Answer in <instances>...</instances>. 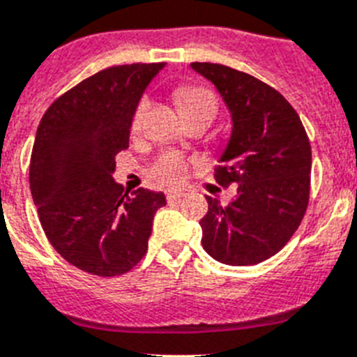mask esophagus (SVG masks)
<instances>
[{"label": "esophagus", "mask_w": 357, "mask_h": 357, "mask_svg": "<svg viewBox=\"0 0 357 357\" xmlns=\"http://www.w3.org/2000/svg\"><path fill=\"white\" fill-rule=\"evenodd\" d=\"M181 197H182V193H178V191H169V193H167V202H176V200H181Z\"/></svg>", "instance_id": "34e87169"}]
</instances>
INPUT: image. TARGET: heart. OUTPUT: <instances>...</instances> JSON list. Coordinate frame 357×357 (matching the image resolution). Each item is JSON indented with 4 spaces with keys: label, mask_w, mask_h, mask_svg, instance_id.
Returning a JSON list of instances; mask_svg holds the SVG:
<instances>
[{
    "label": "heart",
    "mask_w": 357,
    "mask_h": 357,
    "mask_svg": "<svg viewBox=\"0 0 357 357\" xmlns=\"http://www.w3.org/2000/svg\"><path fill=\"white\" fill-rule=\"evenodd\" d=\"M176 96H178V104H181L184 114L206 113L210 114L211 119H215V114H217V98H215V94L211 91L204 89V87H182V89H178ZM147 109H149V98L142 96V98L138 100L135 113H132V131H138V129L142 128ZM188 169H190V162L185 160L184 157H181L178 153H164L149 167V176L157 184L166 185V188H176V185H181L184 182Z\"/></svg>",
    "instance_id": "obj_1"
}]
</instances>
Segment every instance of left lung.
<instances>
[{
    "label": "left lung",
    "instance_id": "8db88e82",
    "mask_svg": "<svg viewBox=\"0 0 357 357\" xmlns=\"http://www.w3.org/2000/svg\"><path fill=\"white\" fill-rule=\"evenodd\" d=\"M190 67L215 85L228 109L231 131L215 181L237 184L228 206L206 197L202 248L229 266L263 263L301 225L310 193V142L301 119L273 87L219 63Z\"/></svg>",
    "mask_w": 357,
    "mask_h": 357
}]
</instances>
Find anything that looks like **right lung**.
<instances>
[{
	"label": "right lung",
	"mask_w": 357,
	"mask_h": 357,
	"mask_svg": "<svg viewBox=\"0 0 357 357\" xmlns=\"http://www.w3.org/2000/svg\"><path fill=\"white\" fill-rule=\"evenodd\" d=\"M166 63L100 70L47 109L32 147V200L49 243L76 268L102 278L129 272L147 252L162 191L116 184V153L129 147L138 100Z\"/></svg>",
	"instance_id": "right-lung-1"
}]
</instances>
